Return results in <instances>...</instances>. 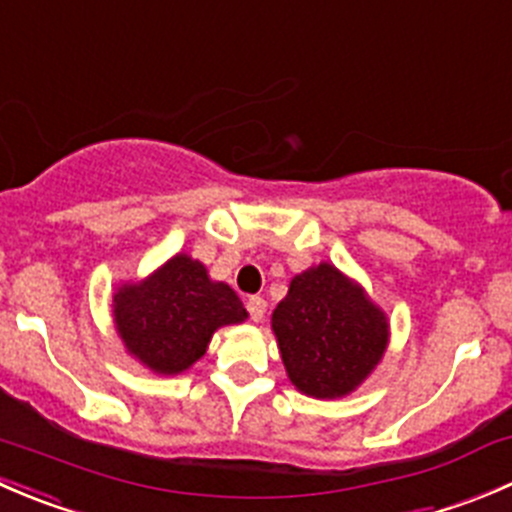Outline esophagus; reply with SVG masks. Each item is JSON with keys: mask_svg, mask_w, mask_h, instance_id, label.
<instances>
[{"mask_svg": "<svg viewBox=\"0 0 512 512\" xmlns=\"http://www.w3.org/2000/svg\"><path fill=\"white\" fill-rule=\"evenodd\" d=\"M247 312H250L252 322H262L267 312V302L262 297H250L247 299Z\"/></svg>", "mask_w": 512, "mask_h": 512, "instance_id": "1", "label": "esophagus"}]
</instances>
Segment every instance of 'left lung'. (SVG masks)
Returning <instances> with one entry per match:
<instances>
[{
    "label": "left lung",
    "mask_w": 512,
    "mask_h": 512,
    "mask_svg": "<svg viewBox=\"0 0 512 512\" xmlns=\"http://www.w3.org/2000/svg\"><path fill=\"white\" fill-rule=\"evenodd\" d=\"M272 332L289 381L314 399L352 394L389 344L386 314L329 262L294 275L272 312Z\"/></svg>",
    "instance_id": "1"
}]
</instances>
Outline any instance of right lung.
Masks as SVG:
<instances>
[{
    "instance_id": "right-lung-1",
    "label": "right lung",
    "mask_w": 512,
    "mask_h": 512,
    "mask_svg": "<svg viewBox=\"0 0 512 512\" xmlns=\"http://www.w3.org/2000/svg\"><path fill=\"white\" fill-rule=\"evenodd\" d=\"M245 319L230 285L210 280L203 262L183 252L113 294V322L126 352L163 376L190 369L220 327Z\"/></svg>"
}]
</instances>
